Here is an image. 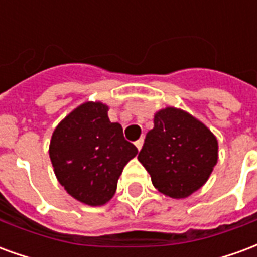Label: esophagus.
<instances>
[{
  "instance_id": "obj_1",
  "label": "esophagus",
  "mask_w": 257,
  "mask_h": 257,
  "mask_svg": "<svg viewBox=\"0 0 257 257\" xmlns=\"http://www.w3.org/2000/svg\"><path fill=\"white\" fill-rule=\"evenodd\" d=\"M143 142H145V140H143V138H140L139 140H136V142H135V146L138 147V150H140V149L143 147Z\"/></svg>"
}]
</instances>
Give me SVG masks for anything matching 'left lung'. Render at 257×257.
<instances>
[{"label":"left lung","mask_w":257,"mask_h":257,"mask_svg":"<svg viewBox=\"0 0 257 257\" xmlns=\"http://www.w3.org/2000/svg\"><path fill=\"white\" fill-rule=\"evenodd\" d=\"M138 160L160 193L186 198L202 187L217 162V140L189 112L168 107L154 115Z\"/></svg>","instance_id":"obj_1"}]
</instances>
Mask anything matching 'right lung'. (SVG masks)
I'll list each match as a JSON object with an SVG mask.
<instances>
[{
    "label": "right lung",
    "instance_id": "right-lung-1",
    "mask_svg": "<svg viewBox=\"0 0 257 257\" xmlns=\"http://www.w3.org/2000/svg\"><path fill=\"white\" fill-rule=\"evenodd\" d=\"M108 107L88 101L68 114L52 135L49 157L55 175L71 197L90 206L110 201L123 167L138 149L110 122Z\"/></svg>",
    "mask_w": 257,
    "mask_h": 257
}]
</instances>
